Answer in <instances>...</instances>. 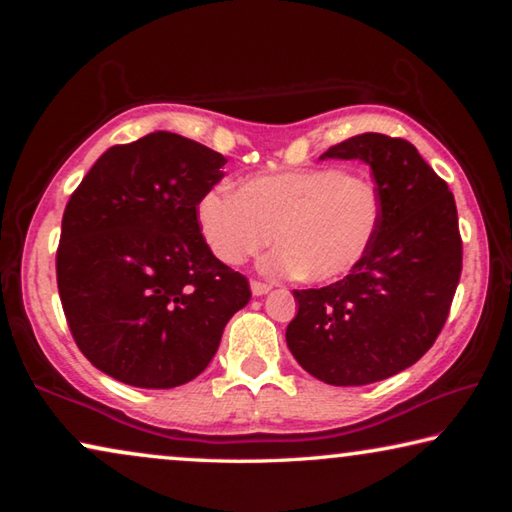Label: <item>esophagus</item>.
Masks as SVG:
<instances>
[{"label":"esophagus","instance_id":"1","mask_svg":"<svg viewBox=\"0 0 512 512\" xmlns=\"http://www.w3.org/2000/svg\"><path fill=\"white\" fill-rule=\"evenodd\" d=\"M250 289H253L255 296H264V293L271 291V284L259 282V280H253V282H250Z\"/></svg>","mask_w":512,"mask_h":512}]
</instances>
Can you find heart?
<instances>
[{"label":"heart","mask_w":512,"mask_h":512,"mask_svg":"<svg viewBox=\"0 0 512 512\" xmlns=\"http://www.w3.org/2000/svg\"><path fill=\"white\" fill-rule=\"evenodd\" d=\"M198 230L223 264L237 266L271 244L273 273H300L309 282H336L366 262L384 223V196L375 180L341 167L255 176L239 192L212 187L198 198Z\"/></svg>","instance_id":"b5f03b06"}]
</instances>
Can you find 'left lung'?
<instances>
[{"label":"left lung","mask_w":512,"mask_h":512,"mask_svg":"<svg viewBox=\"0 0 512 512\" xmlns=\"http://www.w3.org/2000/svg\"><path fill=\"white\" fill-rule=\"evenodd\" d=\"M323 158L370 164L384 223L357 271L327 287L293 291L298 314L287 345L325 384L366 386L413 366L445 325L463 268L456 203L402 137L354 135Z\"/></svg>","instance_id":"1"}]
</instances>
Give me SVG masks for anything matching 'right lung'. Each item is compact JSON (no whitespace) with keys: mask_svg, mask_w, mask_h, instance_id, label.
<instances>
[{"mask_svg":"<svg viewBox=\"0 0 512 512\" xmlns=\"http://www.w3.org/2000/svg\"><path fill=\"white\" fill-rule=\"evenodd\" d=\"M225 162L158 131L110 146L69 196L56 250L60 302L85 359L117 381H192L253 296L196 221L198 198L225 176Z\"/></svg>","mask_w":512,"mask_h":512,"instance_id":"right-lung-1","label":"right lung"}]
</instances>
